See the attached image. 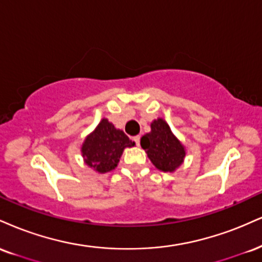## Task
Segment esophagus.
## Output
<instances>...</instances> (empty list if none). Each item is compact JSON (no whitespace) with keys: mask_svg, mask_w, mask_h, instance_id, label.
<instances>
[{"mask_svg":"<svg viewBox=\"0 0 262 262\" xmlns=\"http://www.w3.org/2000/svg\"><path fill=\"white\" fill-rule=\"evenodd\" d=\"M133 140L135 141V144H137L138 146H139V144H140V137H139V135H137V137H134Z\"/></svg>","mask_w":262,"mask_h":262,"instance_id":"obj_1","label":"esophagus"}]
</instances>
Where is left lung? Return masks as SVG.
Segmentation results:
<instances>
[{"mask_svg": "<svg viewBox=\"0 0 262 262\" xmlns=\"http://www.w3.org/2000/svg\"><path fill=\"white\" fill-rule=\"evenodd\" d=\"M140 145L160 171L174 172L184 161L185 147L162 118L151 123V132L141 138Z\"/></svg>", "mask_w": 262, "mask_h": 262, "instance_id": "obj_1", "label": "left lung"}]
</instances>
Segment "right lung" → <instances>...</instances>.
I'll return each mask as SVG.
<instances>
[{
  "label": "right lung",
  "mask_w": 262,
  "mask_h": 262,
  "mask_svg": "<svg viewBox=\"0 0 262 262\" xmlns=\"http://www.w3.org/2000/svg\"><path fill=\"white\" fill-rule=\"evenodd\" d=\"M135 143L108 119L103 118L93 133L85 138L81 145L84 162L99 173L112 171L117 167L123 150L134 146Z\"/></svg>",
  "instance_id": "add662e5"
}]
</instances>
